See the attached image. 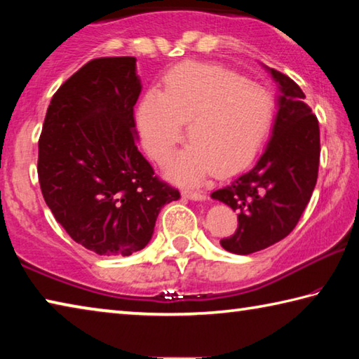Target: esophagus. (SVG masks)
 <instances>
[{"label": "esophagus", "mask_w": 359, "mask_h": 359, "mask_svg": "<svg viewBox=\"0 0 359 359\" xmlns=\"http://www.w3.org/2000/svg\"><path fill=\"white\" fill-rule=\"evenodd\" d=\"M185 198L191 199V201H205V194L201 191H191V190H185L184 193Z\"/></svg>", "instance_id": "34e87169"}]
</instances>
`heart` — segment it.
<instances>
[{
	"label": "heart",
	"mask_w": 359,
	"mask_h": 359,
	"mask_svg": "<svg viewBox=\"0 0 359 359\" xmlns=\"http://www.w3.org/2000/svg\"><path fill=\"white\" fill-rule=\"evenodd\" d=\"M274 118L267 90L222 66L187 62L168 72L165 90H149L137 109L144 147L166 163L184 139L190 145L174 158L168 174L194 185L215 171L220 177L247 168L258 155Z\"/></svg>",
	"instance_id": "b5f03b06"
}]
</instances>
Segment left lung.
I'll list each match as a JSON object with an SVG mask.
<instances>
[{"label":"left lung","mask_w":359,"mask_h":359,"mask_svg":"<svg viewBox=\"0 0 359 359\" xmlns=\"http://www.w3.org/2000/svg\"><path fill=\"white\" fill-rule=\"evenodd\" d=\"M278 87L277 114L263 155L229 185L210 194L238 212L239 226L220 244L250 255L271 247L294 229L318 177L320 128L294 81L264 66Z\"/></svg>","instance_id":"left-lung-1"}]
</instances>
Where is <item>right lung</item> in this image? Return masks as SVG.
I'll list each match as a JSON object with an SVG mask.
<instances>
[{
  "mask_svg": "<svg viewBox=\"0 0 359 359\" xmlns=\"http://www.w3.org/2000/svg\"><path fill=\"white\" fill-rule=\"evenodd\" d=\"M135 57L96 58L53 95L39 137L44 201L77 244L130 257L149 244L156 217L180 193L137 150Z\"/></svg>",
  "mask_w": 359,
  "mask_h": 359,
  "instance_id": "obj_1",
  "label": "right lung"
}]
</instances>
